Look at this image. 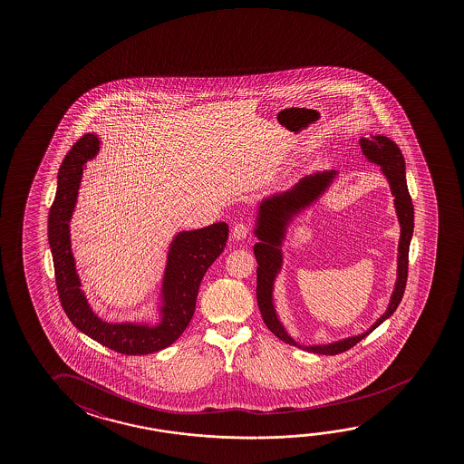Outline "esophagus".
Segmentation results:
<instances>
[{
  "label": "esophagus",
  "instance_id": "esophagus-1",
  "mask_svg": "<svg viewBox=\"0 0 464 464\" xmlns=\"http://www.w3.org/2000/svg\"><path fill=\"white\" fill-rule=\"evenodd\" d=\"M249 235H251V228L246 223H236L233 227V237L236 241H244Z\"/></svg>",
  "mask_w": 464,
  "mask_h": 464
}]
</instances>
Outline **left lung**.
Instances as JSON below:
<instances>
[{
	"label": "left lung",
	"instance_id": "1",
	"mask_svg": "<svg viewBox=\"0 0 464 464\" xmlns=\"http://www.w3.org/2000/svg\"><path fill=\"white\" fill-rule=\"evenodd\" d=\"M359 144L365 159L382 167L380 169L387 178L392 194L395 198L396 215L401 228L400 244H398V276H396L395 289L392 293L387 311L367 332L344 338L340 342L305 346L289 336L275 311V278L280 274L281 266H283L281 244L286 236L289 221L293 220V217H296L301 210L312 206L325 192L330 183L334 181L336 171L332 169V171L305 176L288 192L264 198L258 206L257 221L254 229V235L257 236L258 239V243L254 246V256L258 264L257 303L266 327L275 336H278L281 342L288 343L291 346H296L301 350L327 354V356H334L350 350L367 334H372L382 322H385L401 303L406 280H408V257H410L411 237L414 229V206L406 184L404 157L400 147L385 136H371L369 139L362 137Z\"/></svg>",
	"mask_w": 464,
	"mask_h": 464
}]
</instances>
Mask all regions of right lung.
I'll return each instance as SVG.
<instances>
[{
	"mask_svg": "<svg viewBox=\"0 0 464 464\" xmlns=\"http://www.w3.org/2000/svg\"><path fill=\"white\" fill-rule=\"evenodd\" d=\"M99 137L84 134L72 145L60 167L56 196L48 215V243L53 256L56 288L63 309L77 330L116 353L128 356L150 354L175 343L189 325L200 281L225 249L228 225L218 221L207 228L181 231L175 236L169 244L161 285L160 324H110L100 319L81 289L69 235V221L76 207L84 165L99 153Z\"/></svg>",
	"mask_w": 464,
	"mask_h": 464,
	"instance_id": "obj_1",
	"label": "right lung"
}]
</instances>
